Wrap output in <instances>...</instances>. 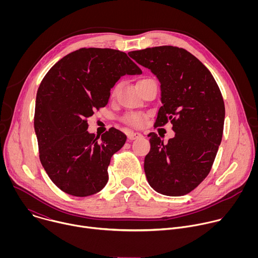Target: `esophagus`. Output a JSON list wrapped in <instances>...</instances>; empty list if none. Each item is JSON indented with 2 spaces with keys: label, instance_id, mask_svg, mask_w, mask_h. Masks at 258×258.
<instances>
[{
  "label": "esophagus",
  "instance_id": "34e87169",
  "mask_svg": "<svg viewBox=\"0 0 258 258\" xmlns=\"http://www.w3.org/2000/svg\"><path fill=\"white\" fill-rule=\"evenodd\" d=\"M128 140H137V139H141V138H143V135L142 134H140V133H134V132H131V133H128Z\"/></svg>",
  "mask_w": 258,
  "mask_h": 258
}]
</instances>
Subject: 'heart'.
<instances>
[{
	"label": "heart",
	"instance_id": "1",
	"mask_svg": "<svg viewBox=\"0 0 258 258\" xmlns=\"http://www.w3.org/2000/svg\"><path fill=\"white\" fill-rule=\"evenodd\" d=\"M149 80H150V79H143V80H140V81L137 83V86L140 85V84L143 83V82L149 81ZM119 87H120L119 85H116V86L113 88L112 93H111V95H112L113 97H114V96L116 95V93L118 92ZM147 116H148V115L145 114V113H131V114H127V115H125V116L123 117V121H124L125 123L132 125V126L141 127V126L144 125Z\"/></svg>",
	"mask_w": 258,
	"mask_h": 258
}]
</instances>
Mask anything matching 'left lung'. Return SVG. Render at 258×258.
Returning <instances> with one entry per match:
<instances>
[{
    "mask_svg": "<svg viewBox=\"0 0 258 258\" xmlns=\"http://www.w3.org/2000/svg\"><path fill=\"white\" fill-rule=\"evenodd\" d=\"M130 56L160 82L161 102L154 126L172 123L175 135L164 143L150 133L144 169L149 185L166 196H182L208 175L222 142L225 103L205 65L182 48L161 46Z\"/></svg>",
    "mask_w": 258,
    "mask_h": 258,
    "instance_id": "1",
    "label": "left lung"
}]
</instances>
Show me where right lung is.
<instances>
[{
  "label": "right lung",
  "mask_w": 258,
  "mask_h": 258,
  "mask_svg": "<svg viewBox=\"0 0 258 258\" xmlns=\"http://www.w3.org/2000/svg\"><path fill=\"white\" fill-rule=\"evenodd\" d=\"M140 67L119 50L82 48L59 60L36 93L34 131L40 160L63 192L86 197L100 192L108 181V166L126 136L111 127L99 137L90 134L88 118L105 107L110 90Z\"/></svg>",
  "instance_id": "obj_1"
}]
</instances>
